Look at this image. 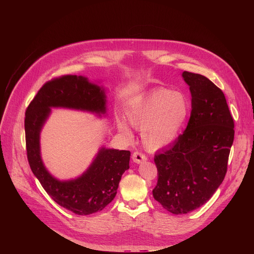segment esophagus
Segmentation results:
<instances>
[{
    "label": "esophagus",
    "mask_w": 254,
    "mask_h": 254,
    "mask_svg": "<svg viewBox=\"0 0 254 254\" xmlns=\"http://www.w3.org/2000/svg\"><path fill=\"white\" fill-rule=\"evenodd\" d=\"M147 160H148V158L140 152H134L132 154V161L136 164H140L142 162H146Z\"/></svg>",
    "instance_id": "esophagus-1"
}]
</instances>
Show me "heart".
Listing matches in <instances>:
<instances>
[{"mask_svg":"<svg viewBox=\"0 0 254 254\" xmlns=\"http://www.w3.org/2000/svg\"><path fill=\"white\" fill-rule=\"evenodd\" d=\"M188 98L181 92L166 88L155 89L139 97L127 111L130 125L141 128V138L149 150L158 151L171 144L179 135L190 115ZM118 128L131 135L127 123L117 121Z\"/></svg>","mask_w":254,"mask_h":254,"instance_id":"1","label":"heart"}]
</instances>
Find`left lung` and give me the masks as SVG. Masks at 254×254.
I'll use <instances>...</instances> for the list:
<instances>
[{
    "instance_id": "8db88e82",
    "label": "left lung",
    "mask_w": 254,
    "mask_h": 254,
    "mask_svg": "<svg viewBox=\"0 0 254 254\" xmlns=\"http://www.w3.org/2000/svg\"><path fill=\"white\" fill-rule=\"evenodd\" d=\"M192 96L188 126L155 155L158 183L153 196L167 211L187 214L205 204L223 182L234 139L224 93L207 77L184 71Z\"/></svg>"
}]
</instances>
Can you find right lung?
<instances>
[{
    "label": "right lung",
    "mask_w": 254,
    "mask_h": 254,
    "mask_svg": "<svg viewBox=\"0 0 254 254\" xmlns=\"http://www.w3.org/2000/svg\"><path fill=\"white\" fill-rule=\"evenodd\" d=\"M58 107L88 112L100 118L106 114L105 90L87 77L64 75L46 82L25 115L28 162L47 194L58 205L77 215L101 211L117 195L122 176L129 169L130 152L102 147L79 177L67 181L56 179L42 161L40 133L51 108Z\"/></svg>",
    "instance_id": "add662e5"
}]
</instances>
